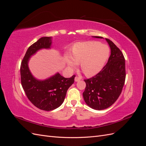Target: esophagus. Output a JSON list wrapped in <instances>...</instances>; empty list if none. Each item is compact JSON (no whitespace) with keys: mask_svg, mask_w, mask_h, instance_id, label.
Masks as SVG:
<instances>
[{"mask_svg":"<svg viewBox=\"0 0 146 146\" xmlns=\"http://www.w3.org/2000/svg\"><path fill=\"white\" fill-rule=\"evenodd\" d=\"M81 77H78V76H76V77H75V81L76 82H78V81H79L80 80H81Z\"/></svg>","mask_w":146,"mask_h":146,"instance_id":"esophagus-1","label":"esophagus"}]
</instances>
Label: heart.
Segmentation results:
<instances>
[{"label": "heart", "mask_w": 146, "mask_h": 146, "mask_svg": "<svg viewBox=\"0 0 146 146\" xmlns=\"http://www.w3.org/2000/svg\"><path fill=\"white\" fill-rule=\"evenodd\" d=\"M72 56L66 55V61L69 68H76L80 63V68L86 76H92L103 68L110 55V48L97 41L79 42L71 50Z\"/></svg>", "instance_id": "1"}]
</instances>
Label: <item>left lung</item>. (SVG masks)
Masks as SVG:
<instances>
[{
	"mask_svg": "<svg viewBox=\"0 0 146 146\" xmlns=\"http://www.w3.org/2000/svg\"><path fill=\"white\" fill-rule=\"evenodd\" d=\"M105 39L111 48L107 63L96 76L84 80L86 88L83 99L90 107L97 110L107 108L115 102L125 80V62L122 52L110 39Z\"/></svg>",
	"mask_w": 146,
	"mask_h": 146,
	"instance_id": "1",
	"label": "left lung"
}]
</instances>
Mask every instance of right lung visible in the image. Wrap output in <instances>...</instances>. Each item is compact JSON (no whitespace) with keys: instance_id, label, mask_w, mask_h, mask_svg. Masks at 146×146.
Returning a JSON list of instances; mask_svg holds the SVG:
<instances>
[{"instance_id":"1","label":"right lung","mask_w":146,"mask_h":146,"mask_svg":"<svg viewBox=\"0 0 146 146\" xmlns=\"http://www.w3.org/2000/svg\"><path fill=\"white\" fill-rule=\"evenodd\" d=\"M50 37H42L31 45L21 64V84L29 100L35 107L44 111H51L63 104L68 88L74 82L75 75L64 78L59 73L45 80H38L31 74L28 63L30 56L41 48H49Z\"/></svg>"}]
</instances>
